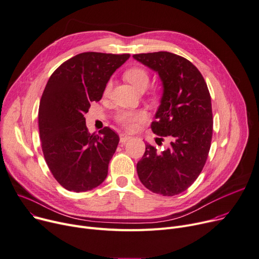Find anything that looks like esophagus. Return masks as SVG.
<instances>
[{
	"label": "esophagus",
	"mask_w": 259,
	"mask_h": 259,
	"mask_svg": "<svg viewBox=\"0 0 259 259\" xmlns=\"http://www.w3.org/2000/svg\"><path fill=\"white\" fill-rule=\"evenodd\" d=\"M131 139V136L129 134L126 133H120L119 134V142L122 144H125L126 142H128Z\"/></svg>",
	"instance_id": "esophagus-1"
}]
</instances>
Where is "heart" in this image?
Segmentation results:
<instances>
[{
	"label": "heart",
	"mask_w": 259,
	"mask_h": 259,
	"mask_svg": "<svg viewBox=\"0 0 259 259\" xmlns=\"http://www.w3.org/2000/svg\"><path fill=\"white\" fill-rule=\"evenodd\" d=\"M125 79L133 86L136 91H145L150 82V76L144 67L134 66L127 70L124 74ZM111 90V82L105 86L104 95L107 96ZM147 118V113L144 110H128L124 109L118 111L116 120L127 130H134Z\"/></svg>",
	"instance_id": "1"
}]
</instances>
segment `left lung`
I'll return each instance as SVG.
<instances>
[{
  "mask_svg": "<svg viewBox=\"0 0 259 259\" xmlns=\"http://www.w3.org/2000/svg\"><path fill=\"white\" fill-rule=\"evenodd\" d=\"M133 58L160 77L163 93L151 129L161 136L160 144L162 137L170 142L162 151L147 144L137 175L155 194L179 195L196 181L208 157L213 120L207 84L191 61L169 52Z\"/></svg>",
  "mask_w": 259,
  "mask_h": 259,
  "instance_id": "8db88e82",
  "label": "left lung"
}]
</instances>
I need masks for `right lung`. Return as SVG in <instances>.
<instances>
[{
  "label": "right lung",
  "instance_id": "add662e5",
  "mask_svg": "<svg viewBox=\"0 0 259 259\" xmlns=\"http://www.w3.org/2000/svg\"><path fill=\"white\" fill-rule=\"evenodd\" d=\"M129 57L85 52L63 62L46 85L38 109L41 149L52 175L67 191H92L107 177L119 137L109 127L91 134L84 114Z\"/></svg>",
  "mask_w": 259,
  "mask_h": 259
}]
</instances>
